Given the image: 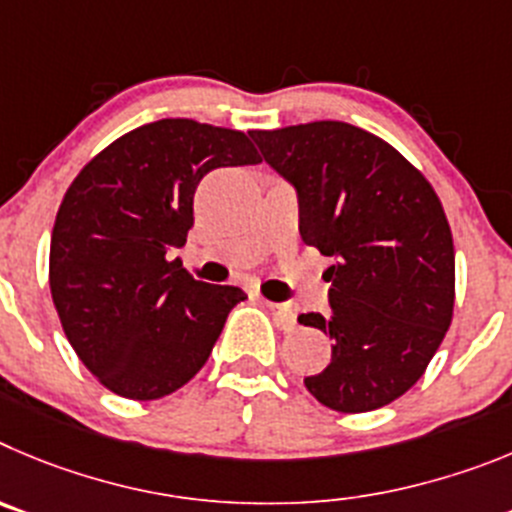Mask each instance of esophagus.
<instances>
[{"instance_id":"obj_1","label":"esophagus","mask_w":512,"mask_h":512,"mask_svg":"<svg viewBox=\"0 0 512 512\" xmlns=\"http://www.w3.org/2000/svg\"><path fill=\"white\" fill-rule=\"evenodd\" d=\"M265 306L270 308L275 324H278L280 329H293V326H296V311H293V306H290V303L265 301Z\"/></svg>"}]
</instances>
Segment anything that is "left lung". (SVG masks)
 <instances>
[{
  "instance_id": "1",
  "label": "left lung",
  "mask_w": 512,
  "mask_h": 512,
  "mask_svg": "<svg viewBox=\"0 0 512 512\" xmlns=\"http://www.w3.org/2000/svg\"><path fill=\"white\" fill-rule=\"evenodd\" d=\"M275 173L296 188L298 232L334 257L326 316L331 362L306 388L326 408L365 413L421 380L454 313V242L439 196L403 155L347 122L255 130Z\"/></svg>"
}]
</instances>
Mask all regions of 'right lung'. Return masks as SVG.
Masks as SVG:
<instances>
[{"label":"right lung","instance_id":"right-lung-1","mask_svg":"<svg viewBox=\"0 0 512 512\" xmlns=\"http://www.w3.org/2000/svg\"><path fill=\"white\" fill-rule=\"evenodd\" d=\"M260 160L245 132L160 119L114 140L71 183L50 237V293L104 388L155 400L206 365L247 296L193 280L168 255L186 245L201 178Z\"/></svg>","mask_w":512,"mask_h":512}]
</instances>
